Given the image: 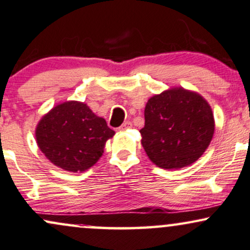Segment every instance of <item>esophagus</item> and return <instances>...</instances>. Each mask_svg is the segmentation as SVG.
Listing matches in <instances>:
<instances>
[{"instance_id": "obj_1", "label": "esophagus", "mask_w": 250, "mask_h": 250, "mask_svg": "<svg viewBox=\"0 0 250 250\" xmlns=\"http://www.w3.org/2000/svg\"><path fill=\"white\" fill-rule=\"evenodd\" d=\"M131 127H133V125H131V122H130V121H125V122L123 123V125H121V127L119 128V130H121V131H123V130H127V129L131 128Z\"/></svg>"}]
</instances>
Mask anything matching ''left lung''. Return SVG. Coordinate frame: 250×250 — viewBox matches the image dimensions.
<instances>
[{"label": "left lung", "mask_w": 250, "mask_h": 250, "mask_svg": "<svg viewBox=\"0 0 250 250\" xmlns=\"http://www.w3.org/2000/svg\"><path fill=\"white\" fill-rule=\"evenodd\" d=\"M141 129L146 155L158 167L182 169L198 161L214 134L212 108L199 93L173 87L149 99Z\"/></svg>", "instance_id": "obj_1"}]
</instances>
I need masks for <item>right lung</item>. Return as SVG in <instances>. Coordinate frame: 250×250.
I'll list each match as a JSON object with an SVG mask.
<instances>
[{
    "label": "right lung",
    "instance_id": "1",
    "mask_svg": "<svg viewBox=\"0 0 250 250\" xmlns=\"http://www.w3.org/2000/svg\"><path fill=\"white\" fill-rule=\"evenodd\" d=\"M114 134L106 120L79 101L57 104L39 120L35 133L45 157L70 172H83L92 167Z\"/></svg>",
    "mask_w": 250,
    "mask_h": 250
}]
</instances>
